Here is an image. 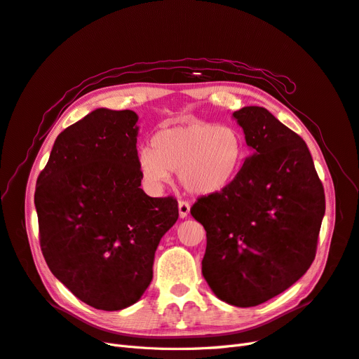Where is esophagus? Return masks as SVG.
Here are the masks:
<instances>
[{
    "label": "esophagus",
    "mask_w": 359,
    "mask_h": 359,
    "mask_svg": "<svg viewBox=\"0 0 359 359\" xmlns=\"http://www.w3.org/2000/svg\"><path fill=\"white\" fill-rule=\"evenodd\" d=\"M178 210H180V218H187L190 213V203L184 202V200H180L178 202Z\"/></svg>",
    "instance_id": "esophagus-1"
}]
</instances>
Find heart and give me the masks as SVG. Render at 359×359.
I'll return each instance as SVG.
<instances>
[{
	"label": "heart",
	"mask_w": 359,
	"mask_h": 359,
	"mask_svg": "<svg viewBox=\"0 0 359 359\" xmlns=\"http://www.w3.org/2000/svg\"><path fill=\"white\" fill-rule=\"evenodd\" d=\"M245 156V135L236 126L194 121L157 131L151 149L138 151V169L151 193H159L169 172L177 170L184 190L209 196L237 178Z\"/></svg>",
	"instance_id": "heart-1"
}]
</instances>
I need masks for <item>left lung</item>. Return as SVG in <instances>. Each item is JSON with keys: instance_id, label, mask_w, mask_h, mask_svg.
Listing matches in <instances>:
<instances>
[{"instance_id": "left-lung-1", "label": "left lung", "mask_w": 359, "mask_h": 359, "mask_svg": "<svg viewBox=\"0 0 359 359\" xmlns=\"http://www.w3.org/2000/svg\"><path fill=\"white\" fill-rule=\"evenodd\" d=\"M253 154L237 178L191 208L206 229L202 274L224 302L249 308L309 269L325 212L306 142L264 107L233 113Z\"/></svg>"}]
</instances>
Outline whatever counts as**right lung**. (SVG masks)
Instances as JSON below:
<instances>
[{"label":"right lung","instance_id":"add662e5","mask_svg":"<svg viewBox=\"0 0 359 359\" xmlns=\"http://www.w3.org/2000/svg\"><path fill=\"white\" fill-rule=\"evenodd\" d=\"M138 116L95 109L55 138L36 181L42 255L87 305L131 306L153 278L154 252L178 219V202L141 185Z\"/></svg>","mask_w":359,"mask_h":359}]
</instances>
